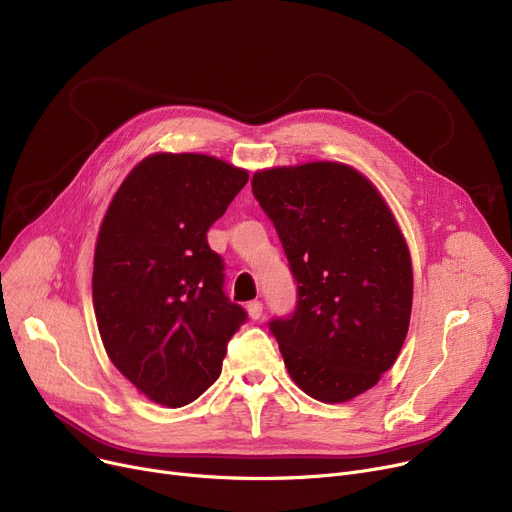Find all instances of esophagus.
<instances>
[{"instance_id":"esophagus-1","label":"esophagus","mask_w":512,"mask_h":512,"mask_svg":"<svg viewBox=\"0 0 512 512\" xmlns=\"http://www.w3.org/2000/svg\"><path fill=\"white\" fill-rule=\"evenodd\" d=\"M247 313H249L251 319H259V317L263 315V305H261L259 301H251V303L247 305Z\"/></svg>"}]
</instances>
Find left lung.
<instances>
[{"label": "left lung", "instance_id": "1", "mask_svg": "<svg viewBox=\"0 0 512 512\" xmlns=\"http://www.w3.org/2000/svg\"><path fill=\"white\" fill-rule=\"evenodd\" d=\"M251 186L299 288L294 313L270 324L292 382L330 405L367 392L394 365L413 307L411 253L388 203L338 161L259 170Z\"/></svg>", "mask_w": 512, "mask_h": 512}]
</instances>
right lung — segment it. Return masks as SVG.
Instances as JSON below:
<instances>
[{
  "label": "right lung",
  "mask_w": 512,
  "mask_h": 512,
  "mask_svg": "<svg viewBox=\"0 0 512 512\" xmlns=\"http://www.w3.org/2000/svg\"><path fill=\"white\" fill-rule=\"evenodd\" d=\"M249 172L203 153H153L116 191L99 228L93 307L105 353L143 396L170 409L222 373L247 313L224 294L207 245Z\"/></svg>",
  "instance_id": "right-lung-1"
}]
</instances>
